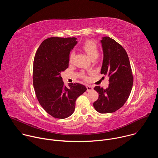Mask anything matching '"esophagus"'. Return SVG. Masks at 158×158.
Here are the masks:
<instances>
[{
	"mask_svg": "<svg viewBox=\"0 0 158 158\" xmlns=\"http://www.w3.org/2000/svg\"><path fill=\"white\" fill-rule=\"evenodd\" d=\"M86 88H87V91H92V90L93 89V87H92L91 85H86Z\"/></svg>",
	"mask_w": 158,
	"mask_h": 158,
	"instance_id": "obj_1",
	"label": "esophagus"
}]
</instances>
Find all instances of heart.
<instances>
[{
    "instance_id": "heart-1",
    "label": "heart",
    "mask_w": 158,
    "mask_h": 158,
    "mask_svg": "<svg viewBox=\"0 0 158 158\" xmlns=\"http://www.w3.org/2000/svg\"><path fill=\"white\" fill-rule=\"evenodd\" d=\"M82 49L85 51V52L87 54V56L93 59H96L99 55V48L97 43L93 40H85L82 44ZM75 56L74 51H72L69 56V62H72L74 57ZM83 77L86 79L87 77L82 75Z\"/></svg>"
}]
</instances>
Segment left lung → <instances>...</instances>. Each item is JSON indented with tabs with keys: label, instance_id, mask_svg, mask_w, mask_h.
<instances>
[{
	"label": "left lung",
	"instance_id": "8db88e82",
	"mask_svg": "<svg viewBox=\"0 0 158 158\" xmlns=\"http://www.w3.org/2000/svg\"><path fill=\"white\" fill-rule=\"evenodd\" d=\"M101 42L104 54L101 73L109 77V84L105 89L100 86L94 87L99 98L93 106L99 113H112L127 100L133 76L127 54L121 45L109 37H102Z\"/></svg>",
	"mask_w": 158,
	"mask_h": 158
}]
</instances>
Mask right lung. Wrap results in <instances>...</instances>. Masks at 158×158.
Listing matches in <instances>:
<instances>
[{"mask_svg": "<svg viewBox=\"0 0 158 158\" xmlns=\"http://www.w3.org/2000/svg\"><path fill=\"white\" fill-rule=\"evenodd\" d=\"M75 37H50L35 53L33 85L43 109L55 118H68L74 112L77 98L87 88L79 83L64 85L60 73L69 67V54L77 44Z\"/></svg>", "mask_w": 158, "mask_h": 158, "instance_id": "right-lung-1", "label": "right lung"}]
</instances>
